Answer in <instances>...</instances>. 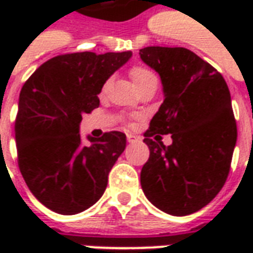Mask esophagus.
I'll list each match as a JSON object with an SVG mask.
<instances>
[{
	"instance_id": "34e87169",
	"label": "esophagus",
	"mask_w": 253,
	"mask_h": 253,
	"mask_svg": "<svg viewBox=\"0 0 253 253\" xmlns=\"http://www.w3.org/2000/svg\"><path fill=\"white\" fill-rule=\"evenodd\" d=\"M138 139H139V137H137V135H134V134H127V141H128V142H135Z\"/></svg>"
}]
</instances>
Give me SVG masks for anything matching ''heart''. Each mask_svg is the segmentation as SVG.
<instances>
[{"label":"heart","instance_id":"heart-1","mask_svg":"<svg viewBox=\"0 0 253 253\" xmlns=\"http://www.w3.org/2000/svg\"><path fill=\"white\" fill-rule=\"evenodd\" d=\"M130 78H131V81L134 83V85L135 86H139V85H142L145 81H148L149 78L152 77H156L153 74V72L152 70H149L148 67L145 66H139V65H137V66H132L131 69H130ZM105 89V84L104 86H103V90Z\"/></svg>","mask_w":253,"mask_h":253}]
</instances>
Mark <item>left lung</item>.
Here are the masks:
<instances>
[{
	"label": "left lung",
	"mask_w": 253,
	"mask_h": 253,
	"mask_svg": "<svg viewBox=\"0 0 253 253\" xmlns=\"http://www.w3.org/2000/svg\"><path fill=\"white\" fill-rule=\"evenodd\" d=\"M139 55L160 74L165 96L143 134L150 156L141 186L160 210L188 215L228 179L237 139L230 92L221 73L184 47H145ZM167 133L169 147L161 142Z\"/></svg>",
	"instance_id": "obj_1"
}]
</instances>
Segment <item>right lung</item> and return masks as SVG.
Wrapping results in <instances>:
<instances>
[{
    "mask_svg": "<svg viewBox=\"0 0 253 253\" xmlns=\"http://www.w3.org/2000/svg\"><path fill=\"white\" fill-rule=\"evenodd\" d=\"M130 57L131 51L63 54L23 85L14 123L17 163L31 192L52 211L77 214L104 194L126 135L104 132L85 145L80 123L99 107L103 85Z\"/></svg>",
    "mask_w": 253,
    "mask_h": 253,
    "instance_id": "right-lung-1",
    "label": "right lung"
}]
</instances>
